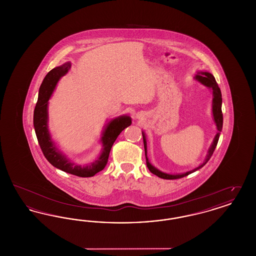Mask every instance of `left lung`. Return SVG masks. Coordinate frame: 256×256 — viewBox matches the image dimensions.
<instances>
[{
  "mask_svg": "<svg viewBox=\"0 0 256 256\" xmlns=\"http://www.w3.org/2000/svg\"><path fill=\"white\" fill-rule=\"evenodd\" d=\"M196 80L198 82H200L202 84L209 87L212 89V94H213V98H212V113H213V118H214V121L216 124V126H217V134L216 136L214 137V140L211 144V146L208 150V152H207L206 158V160L204 161L202 164H200L198 167L195 168L194 170H189V172H183V174H167V172H163L161 170H159L158 169H156L154 166H152L148 158L146 156V136L144 132H142V135H143V141H144V148H145V156H146V167L148 169L150 170V172H152L154 174L158 176V178H164V180H178V178H184L192 172H194L196 170L202 168L207 162L208 160L211 158L216 146L218 144V141H219L220 134L222 132V93H220V89L218 84L216 82V80L214 78V76L212 74L208 73V72H202V71H198L195 76Z\"/></svg>",
  "mask_w": 256,
  "mask_h": 256,
  "instance_id": "left-lung-1",
  "label": "left lung"
}]
</instances>
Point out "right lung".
<instances>
[{"mask_svg":"<svg viewBox=\"0 0 256 256\" xmlns=\"http://www.w3.org/2000/svg\"><path fill=\"white\" fill-rule=\"evenodd\" d=\"M70 68V62L64 63L63 65L50 70L44 78L39 88L38 100L34 113V126L39 146L41 148L45 158L52 166L76 176L90 178L95 176L100 170H104L108 163L110 150L113 143L115 142L119 134H121L126 128L132 124V118L128 115H124L118 118L112 119L110 122H108L100 138V142L102 144V152L95 162L84 167L71 162L64 154H62L58 150V148L56 146L54 141L52 140L48 128L49 100L52 97L61 76L68 73Z\"/></svg>","mask_w":256,"mask_h":256,"instance_id":"add662e5","label":"right lung"}]
</instances>
